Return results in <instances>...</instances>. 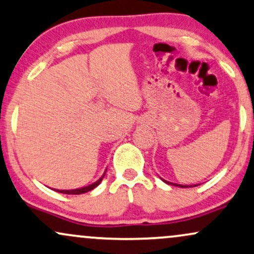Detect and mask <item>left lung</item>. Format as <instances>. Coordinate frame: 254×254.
<instances>
[{
  "instance_id": "1",
  "label": "left lung",
  "mask_w": 254,
  "mask_h": 254,
  "mask_svg": "<svg viewBox=\"0 0 254 254\" xmlns=\"http://www.w3.org/2000/svg\"><path fill=\"white\" fill-rule=\"evenodd\" d=\"M163 180V178H162ZM164 182H165V183H168V184H172V186H176V187H181V188H188V187H196V184H193V186H183V184H176V183H171V182H168V181H165V180H163Z\"/></svg>"
}]
</instances>
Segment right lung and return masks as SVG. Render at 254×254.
Instances as JSON below:
<instances>
[{"mask_svg":"<svg viewBox=\"0 0 254 254\" xmlns=\"http://www.w3.org/2000/svg\"><path fill=\"white\" fill-rule=\"evenodd\" d=\"M107 170L103 172V175L101 176L100 178L96 182H94V183L89 184V186L86 187H83V188H78V189H71V190H58V189H55V191L57 192H62V193H67V195H80V193H84V192H88V191H91L92 189H95L98 184L102 182V180L104 178V175H106Z\"/></svg>","mask_w":254,"mask_h":254,"instance_id":"add662e5","label":"right lung"}]
</instances>
